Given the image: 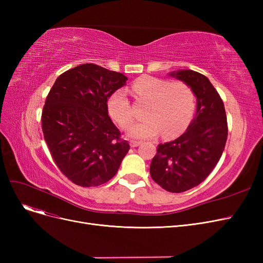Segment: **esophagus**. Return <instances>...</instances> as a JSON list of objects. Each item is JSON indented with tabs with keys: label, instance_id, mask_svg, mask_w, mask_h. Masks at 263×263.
Returning a JSON list of instances; mask_svg holds the SVG:
<instances>
[{
	"label": "esophagus",
	"instance_id": "1",
	"mask_svg": "<svg viewBox=\"0 0 263 263\" xmlns=\"http://www.w3.org/2000/svg\"><path fill=\"white\" fill-rule=\"evenodd\" d=\"M141 144V141L138 140H130V146L132 147H138Z\"/></svg>",
	"mask_w": 263,
	"mask_h": 263
}]
</instances>
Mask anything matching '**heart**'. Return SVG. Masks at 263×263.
<instances>
[{"instance_id": "heart-1", "label": "heart", "mask_w": 263, "mask_h": 263, "mask_svg": "<svg viewBox=\"0 0 263 263\" xmlns=\"http://www.w3.org/2000/svg\"><path fill=\"white\" fill-rule=\"evenodd\" d=\"M132 91L140 103H147L145 121L129 127L127 134L133 138L147 139L162 132L163 137L173 138L184 133L195 113V95L182 82L144 76L132 83ZM108 113L114 121L127 128L135 118L133 104L125 90L110 94L107 101Z\"/></svg>"}]
</instances>
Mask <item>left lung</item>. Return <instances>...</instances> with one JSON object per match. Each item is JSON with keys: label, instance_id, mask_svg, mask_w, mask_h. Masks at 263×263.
<instances>
[{"label": "left lung", "instance_id": "left-lung-1", "mask_svg": "<svg viewBox=\"0 0 263 263\" xmlns=\"http://www.w3.org/2000/svg\"><path fill=\"white\" fill-rule=\"evenodd\" d=\"M170 76L193 90L196 116L179 138L158 145L150 176L168 192L181 193L197 186L216 166L225 149L228 126L224 103L208 78L193 70Z\"/></svg>", "mask_w": 263, "mask_h": 263}]
</instances>
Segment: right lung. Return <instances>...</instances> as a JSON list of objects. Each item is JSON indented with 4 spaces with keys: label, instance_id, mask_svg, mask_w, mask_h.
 I'll list each match as a JSON object with an SVG mask.
<instances>
[{
    "label": "right lung",
    "instance_id": "obj_1",
    "mask_svg": "<svg viewBox=\"0 0 263 263\" xmlns=\"http://www.w3.org/2000/svg\"><path fill=\"white\" fill-rule=\"evenodd\" d=\"M127 77L94 63L60 74L42 113L44 138L55 165L74 184L98 186L112 179L129 144L108 116L107 100Z\"/></svg>",
    "mask_w": 263,
    "mask_h": 263
}]
</instances>
